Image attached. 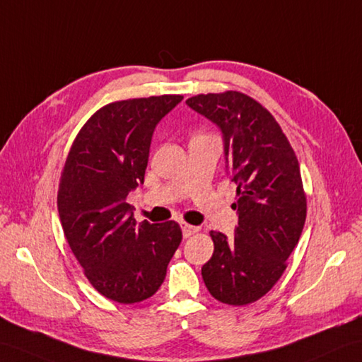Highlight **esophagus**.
<instances>
[{"label":"esophagus","mask_w":362,"mask_h":362,"mask_svg":"<svg viewBox=\"0 0 362 362\" xmlns=\"http://www.w3.org/2000/svg\"><path fill=\"white\" fill-rule=\"evenodd\" d=\"M180 226H182V231H183V238H189V236H192V234H196L199 231V226L189 225L187 222H182Z\"/></svg>","instance_id":"1"}]
</instances>
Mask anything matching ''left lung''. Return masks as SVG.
<instances>
[{"instance_id": "obj_1", "label": "left lung", "mask_w": 362, "mask_h": 362, "mask_svg": "<svg viewBox=\"0 0 362 362\" xmlns=\"http://www.w3.org/2000/svg\"><path fill=\"white\" fill-rule=\"evenodd\" d=\"M187 103L222 129L238 187L236 234L209 233L214 251L202 277L217 300L247 305L281 279L304 228L307 196L298 157L272 112L243 92L199 94Z\"/></svg>"}]
</instances>
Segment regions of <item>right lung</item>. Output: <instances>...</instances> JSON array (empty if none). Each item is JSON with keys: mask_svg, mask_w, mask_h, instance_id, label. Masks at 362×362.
<instances>
[{"mask_svg": "<svg viewBox=\"0 0 362 362\" xmlns=\"http://www.w3.org/2000/svg\"><path fill=\"white\" fill-rule=\"evenodd\" d=\"M183 95L128 98L100 107L75 137L57 206L64 238L100 295L136 304L160 288L180 225L136 223L129 191L145 180L156 124Z\"/></svg>", "mask_w": 362, "mask_h": 362, "instance_id": "right-lung-1", "label": "right lung"}]
</instances>
